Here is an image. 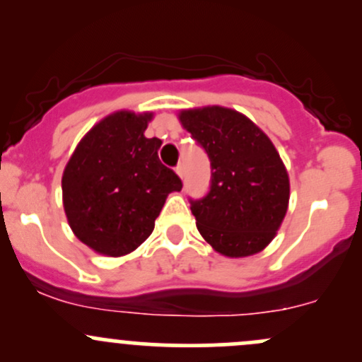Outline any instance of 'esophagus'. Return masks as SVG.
<instances>
[{
    "label": "esophagus",
    "mask_w": 362,
    "mask_h": 362,
    "mask_svg": "<svg viewBox=\"0 0 362 362\" xmlns=\"http://www.w3.org/2000/svg\"><path fill=\"white\" fill-rule=\"evenodd\" d=\"M175 170H177V175L180 178H184V164H178L177 168H175Z\"/></svg>",
    "instance_id": "esophagus-1"
}]
</instances>
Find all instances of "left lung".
Here are the masks:
<instances>
[{
	"instance_id": "obj_1",
	"label": "left lung",
	"mask_w": 362,
	"mask_h": 362,
	"mask_svg": "<svg viewBox=\"0 0 362 362\" xmlns=\"http://www.w3.org/2000/svg\"><path fill=\"white\" fill-rule=\"evenodd\" d=\"M178 119L211 166L208 194L191 199L198 231L228 257L261 252L275 238L289 204V175L275 145L231 108L182 110Z\"/></svg>"
}]
</instances>
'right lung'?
I'll list each match as a JSON object with an SVG mask.
<instances>
[{"instance_id":"obj_1","label":"right lung","mask_w":362,"mask_h":362,"mask_svg":"<svg viewBox=\"0 0 362 362\" xmlns=\"http://www.w3.org/2000/svg\"><path fill=\"white\" fill-rule=\"evenodd\" d=\"M152 113L115 112L76 145L63 173V204L76 238L103 255H126L154 231L168 194L182 180L147 138Z\"/></svg>"}]
</instances>
